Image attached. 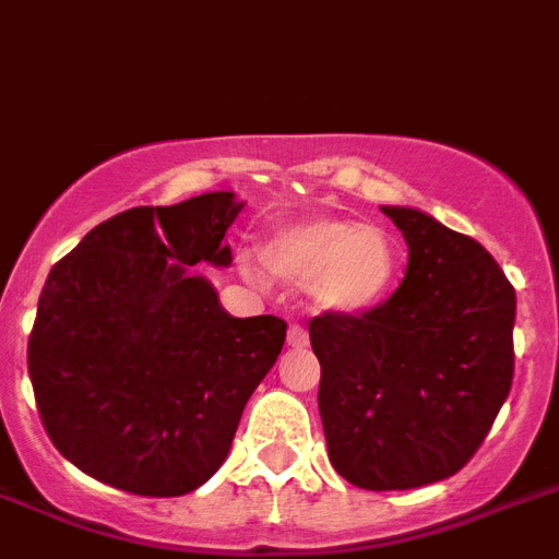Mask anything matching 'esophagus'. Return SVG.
I'll list each match as a JSON object with an SVG mask.
<instances>
[{"mask_svg": "<svg viewBox=\"0 0 559 559\" xmlns=\"http://www.w3.org/2000/svg\"><path fill=\"white\" fill-rule=\"evenodd\" d=\"M286 343H289L293 348H307L309 332L304 326H298V323H293V326H289V332H286Z\"/></svg>", "mask_w": 559, "mask_h": 559, "instance_id": "1", "label": "esophagus"}]
</instances>
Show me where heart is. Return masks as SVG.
I'll list each match as a JSON object with an SVG mask.
<instances>
[{
  "label": "heart",
  "instance_id": "obj_1",
  "mask_svg": "<svg viewBox=\"0 0 559 559\" xmlns=\"http://www.w3.org/2000/svg\"><path fill=\"white\" fill-rule=\"evenodd\" d=\"M241 273L259 284L270 273L307 284L318 309L357 314L380 304L394 284L396 245L377 225L312 216L278 227L261 247V259L241 255Z\"/></svg>",
  "mask_w": 559,
  "mask_h": 559
}]
</instances>
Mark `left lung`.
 Masks as SVG:
<instances>
[{"label": "left lung", "mask_w": 559, "mask_h": 559, "mask_svg": "<svg viewBox=\"0 0 559 559\" xmlns=\"http://www.w3.org/2000/svg\"><path fill=\"white\" fill-rule=\"evenodd\" d=\"M407 245L396 293L309 323L329 459L354 487L416 489L459 473L487 439L514 373V289L464 233L382 207Z\"/></svg>", "instance_id": "obj_1"}]
</instances>
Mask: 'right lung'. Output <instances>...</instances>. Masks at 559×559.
<instances>
[{"instance_id":"obj_1","label":"right lung","mask_w":559,"mask_h":559,"mask_svg":"<svg viewBox=\"0 0 559 559\" xmlns=\"http://www.w3.org/2000/svg\"><path fill=\"white\" fill-rule=\"evenodd\" d=\"M241 202L213 191L100 222L38 295L27 371L58 453L132 495L193 492L227 459L286 323L233 318L188 266H230Z\"/></svg>"}]
</instances>
